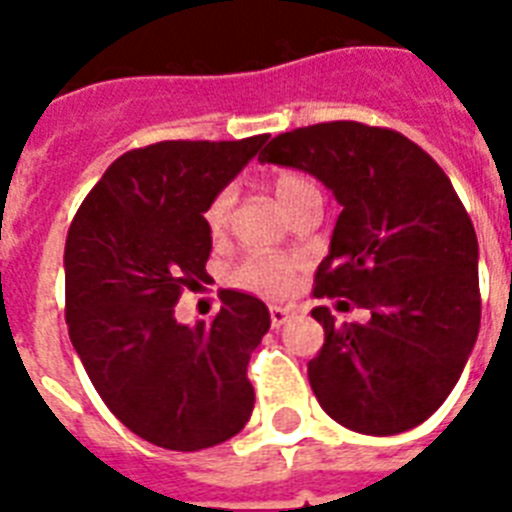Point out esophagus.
Masks as SVG:
<instances>
[{
    "label": "esophagus",
    "mask_w": 512,
    "mask_h": 512,
    "mask_svg": "<svg viewBox=\"0 0 512 512\" xmlns=\"http://www.w3.org/2000/svg\"><path fill=\"white\" fill-rule=\"evenodd\" d=\"M292 308H287V305H271V324L276 329L284 327L289 319H292Z\"/></svg>",
    "instance_id": "obj_1"
}]
</instances>
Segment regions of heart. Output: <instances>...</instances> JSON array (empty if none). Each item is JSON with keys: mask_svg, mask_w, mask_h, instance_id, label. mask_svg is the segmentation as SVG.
<instances>
[{"mask_svg": "<svg viewBox=\"0 0 512 512\" xmlns=\"http://www.w3.org/2000/svg\"><path fill=\"white\" fill-rule=\"evenodd\" d=\"M268 188H271V193L276 196L281 207L287 209L305 188H311V183L303 175H297V172H276V175L268 177ZM231 204V191H220L215 199L209 201L207 209H204V223H207L209 233L225 231L228 217H231ZM289 273H292V268H289L287 260H279V257H249V260L239 265L236 281L244 284V287L265 289V292H284L289 287Z\"/></svg>", "mask_w": 512, "mask_h": 512, "instance_id": "obj_1", "label": "heart"}]
</instances>
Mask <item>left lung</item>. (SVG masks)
<instances>
[{
  "label": "left lung",
  "instance_id": "8db88e82",
  "mask_svg": "<svg viewBox=\"0 0 512 512\" xmlns=\"http://www.w3.org/2000/svg\"><path fill=\"white\" fill-rule=\"evenodd\" d=\"M260 162L332 191L342 212L313 295L369 311L364 324L311 311L324 327L308 364L321 409L366 436L417 428L452 393L481 327L478 239L452 180L401 132L358 122L284 132Z\"/></svg>",
  "mask_w": 512,
  "mask_h": 512
}]
</instances>
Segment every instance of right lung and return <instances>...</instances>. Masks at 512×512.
I'll use <instances>...</instances> for the list:
<instances>
[{
	"instance_id": "obj_1",
	"label": "right lung",
	"mask_w": 512,
	"mask_h": 512,
	"mask_svg": "<svg viewBox=\"0 0 512 512\" xmlns=\"http://www.w3.org/2000/svg\"><path fill=\"white\" fill-rule=\"evenodd\" d=\"M268 135L164 140L119 156L68 228L66 324L106 406L148 444L199 452L249 422L252 350L271 329L263 300L225 289L215 319L180 324L183 287L207 279L204 209Z\"/></svg>"
}]
</instances>
